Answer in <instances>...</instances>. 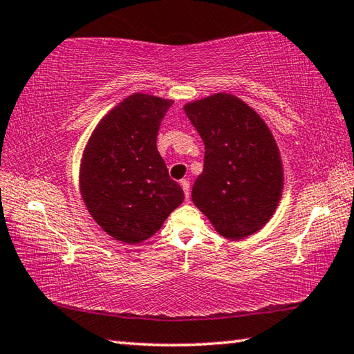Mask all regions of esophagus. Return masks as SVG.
Wrapping results in <instances>:
<instances>
[{"instance_id":"34e87169","label":"esophagus","mask_w":354,"mask_h":354,"mask_svg":"<svg viewBox=\"0 0 354 354\" xmlns=\"http://www.w3.org/2000/svg\"><path fill=\"white\" fill-rule=\"evenodd\" d=\"M181 187H183V190H184V196H185V200H189L190 198V183L187 181V179H183L181 183Z\"/></svg>"}]
</instances>
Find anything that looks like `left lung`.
I'll return each mask as SVG.
<instances>
[{
  "label": "left lung",
  "instance_id": "8db88e82",
  "mask_svg": "<svg viewBox=\"0 0 354 354\" xmlns=\"http://www.w3.org/2000/svg\"><path fill=\"white\" fill-rule=\"evenodd\" d=\"M205 142V167L192 201L231 241L254 234L273 217L284 185L277 140L253 107L231 93L184 106Z\"/></svg>",
  "mask_w": 354,
  "mask_h": 354
}]
</instances>
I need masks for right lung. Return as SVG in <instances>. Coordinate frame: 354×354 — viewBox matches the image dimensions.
Masks as SVG:
<instances>
[{"label":"right lung","instance_id":"1","mask_svg":"<svg viewBox=\"0 0 354 354\" xmlns=\"http://www.w3.org/2000/svg\"><path fill=\"white\" fill-rule=\"evenodd\" d=\"M171 100L133 93L111 109L84 148L80 192L92 218L115 241L136 245L160 230L184 201L156 137Z\"/></svg>","mask_w":354,"mask_h":354}]
</instances>
